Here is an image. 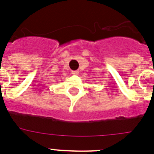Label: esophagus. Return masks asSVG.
I'll return each instance as SVG.
<instances>
[{"mask_svg":"<svg viewBox=\"0 0 154 154\" xmlns=\"http://www.w3.org/2000/svg\"><path fill=\"white\" fill-rule=\"evenodd\" d=\"M78 73H79V71H77V70H76V71H72V75H77Z\"/></svg>","mask_w":154,"mask_h":154,"instance_id":"obj_1","label":"esophagus"}]
</instances>
